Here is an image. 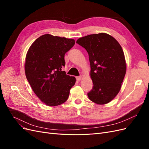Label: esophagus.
<instances>
[{"instance_id":"34e87169","label":"esophagus","mask_w":149,"mask_h":149,"mask_svg":"<svg viewBox=\"0 0 149 149\" xmlns=\"http://www.w3.org/2000/svg\"><path fill=\"white\" fill-rule=\"evenodd\" d=\"M81 78H82V77L81 76H77V77H76V80L78 81H79L80 80H81Z\"/></svg>"}]
</instances>
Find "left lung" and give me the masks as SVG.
Instances as JSON below:
<instances>
[{
    "instance_id": "obj_1",
    "label": "left lung",
    "mask_w": 149,
    "mask_h": 149,
    "mask_svg": "<svg viewBox=\"0 0 149 149\" xmlns=\"http://www.w3.org/2000/svg\"><path fill=\"white\" fill-rule=\"evenodd\" d=\"M76 43L89 55L93 87L88 93V97L98 104L109 102L119 92L125 74L123 48L114 37L104 33L85 36Z\"/></svg>"
}]
</instances>
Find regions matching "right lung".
<instances>
[{
    "mask_svg": "<svg viewBox=\"0 0 149 149\" xmlns=\"http://www.w3.org/2000/svg\"><path fill=\"white\" fill-rule=\"evenodd\" d=\"M74 43L73 39L45 34L35 40L26 53V79L36 95L47 106L64 103L75 84L74 76L61 71L65 66V53Z\"/></svg>",
    "mask_w": 149,
    "mask_h": 149,
    "instance_id": "right-lung-1",
    "label": "right lung"
}]
</instances>
